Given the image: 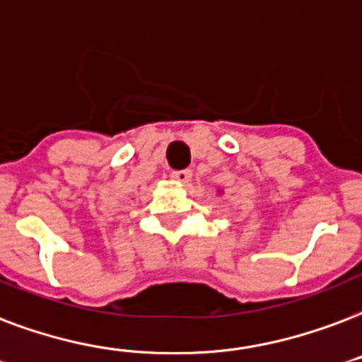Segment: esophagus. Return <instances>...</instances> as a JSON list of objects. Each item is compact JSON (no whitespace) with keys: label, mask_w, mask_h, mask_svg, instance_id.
I'll return each mask as SVG.
<instances>
[{"label":"esophagus","mask_w":362,"mask_h":362,"mask_svg":"<svg viewBox=\"0 0 362 362\" xmlns=\"http://www.w3.org/2000/svg\"><path fill=\"white\" fill-rule=\"evenodd\" d=\"M192 170L189 169H182V170H173L170 173V178L176 182H180V184H187V182L192 180Z\"/></svg>","instance_id":"esophagus-1"}]
</instances>
